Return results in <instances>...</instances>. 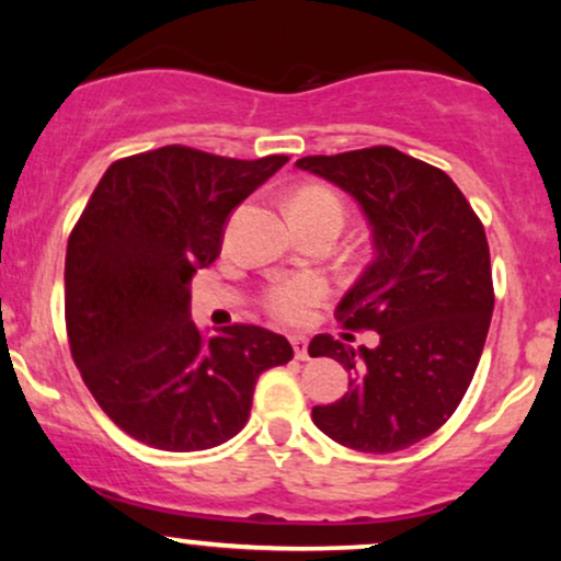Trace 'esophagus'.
I'll use <instances>...</instances> for the list:
<instances>
[{
	"mask_svg": "<svg viewBox=\"0 0 561 561\" xmlns=\"http://www.w3.org/2000/svg\"><path fill=\"white\" fill-rule=\"evenodd\" d=\"M293 351H295V358H298V362H308V358H311L306 337H293Z\"/></svg>",
	"mask_w": 561,
	"mask_h": 561,
	"instance_id": "34e87169",
	"label": "esophagus"
}]
</instances>
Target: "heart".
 Instances as JSON below:
<instances>
[{"mask_svg": "<svg viewBox=\"0 0 561 561\" xmlns=\"http://www.w3.org/2000/svg\"><path fill=\"white\" fill-rule=\"evenodd\" d=\"M289 216L298 218H330L340 227L343 224V203L327 186H300L289 197ZM327 298L324 279L317 274H295L276 279L263 293V308L266 313L282 324H306L311 319L313 308L321 306Z\"/></svg>", "mask_w": 561, "mask_h": 561, "instance_id": "heart-1", "label": "heart"}]
</instances>
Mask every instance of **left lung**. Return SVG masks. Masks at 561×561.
<instances>
[{
	"instance_id": "left-lung-1",
	"label": "left lung",
	"mask_w": 561,
	"mask_h": 561,
	"mask_svg": "<svg viewBox=\"0 0 561 561\" xmlns=\"http://www.w3.org/2000/svg\"><path fill=\"white\" fill-rule=\"evenodd\" d=\"M356 197L369 218L375 261L340 300L345 330H371L377 347L317 334L311 356L340 362L351 385L313 405V424L340 446L392 454L450 420L478 369L493 317L485 229L446 171L396 147L300 158Z\"/></svg>"
}]
</instances>
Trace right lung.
Here are the masks:
<instances>
[{
    "mask_svg": "<svg viewBox=\"0 0 561 561\" xmlns=\"http://www.w3.org/2000/svg\"><path fill=\"white\" fill-rule=\"evenodd\" d=\"M287 160L184 145L121 158L70 231V353L100 409L139 443L221 446L248 422L263 371L293 358V345L263 327L205 337L190 319L192 274L218 259L231 210Z\"/></svg>",
    "mask_w": 561,
    "mask_h": 561,
    "instance_id": "add662e5",
    "label": "right lung"
}]
</instances>
